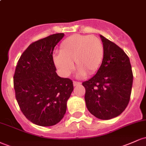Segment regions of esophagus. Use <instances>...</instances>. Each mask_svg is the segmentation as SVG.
<instances>
[{"instance_id":"34e87169","label":"esophagus","mask_w":146,"mask_h":146,"mask_svg":"<svg viewBox=\"0 0 146 146\" xmlns=\"http://www.w3.org/2000/svg\"><path fill=\"white\" fill-rule=\"evenodd\" d=\"M81 84V82H78V81H73V85H74L75 86H78V85H80Z\"/></svg>"}]
</instances>
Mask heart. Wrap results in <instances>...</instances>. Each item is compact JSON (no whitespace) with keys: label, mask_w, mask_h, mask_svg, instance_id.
<instances>
[{"label":"heart","mask_w":146,"mask_h":146,"mask_svg":"<svg viewBox=\"0 0 146 146\" xmlns=\"http://www.w3.org/2000/svg\"><path fill=\"white\" fill-rule=\"evenodd\" d=\"M104 56V47L100 38L95 36L73 34L62 42L60 54L54 57L56 67L67 75L73 68H78L81 76L92 75L100 68Z\"/></svg>","instance_id":"heart-1"}]
</instances>
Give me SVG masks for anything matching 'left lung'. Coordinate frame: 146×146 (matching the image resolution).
<instances>
[{
  "instance_id": "left-lung-1",
  "label": "left lung",
  "mask_w": 146,
  "mask_h": 146,
  "mask_svg": "<svg viewBox=\"0 0 146 146\" xmlns=\"http://www.w3.org/2000/svg\"><path fill=\"white\" fill-rule=\"evenodd\" d=\"M104 56L94 76L82 85L88 111L97 118L108 120L121 114L130 99L133 82L130 59L123 50L100 36Z\"/></svg>"
}]
</instances>
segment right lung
Wrapping results in <instances>:
<instances>
[{
  "mask_svg": "<svg viewBox=\"0 0 146 146\" xmlns=\"http://www.w3.org/2000/svg\"><path fill=\"white\" fill-rule=\"evenodd\" d=\"M62 33L32 42L18 60L14 75L16 99L28 120L40 126L56 125L66 113L73 82L56 73L53 52Z\"/></svg>",
  "mask_w": 146,
  "mask_h": 146,
  "instance_id": "add662e5",
  "label": "right lung"
}]
</instances>
